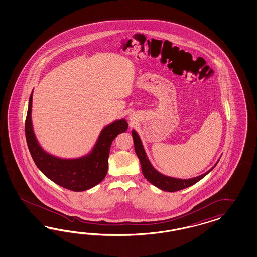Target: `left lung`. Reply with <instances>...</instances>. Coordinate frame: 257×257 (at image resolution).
Segmentation results:
<instances>
[{"mask_svg":"<svg viewBox=\"0 0 257 257\" xmlns=\"http://www.w3.org/2000/svg\"><path fill=\"white\" fill-rule=\"evenodd\" d=\"M133 140H134V145H135V151L136 154L140 159V165H141V170L142 173L144 175V177L148 180L151 184H153L156 187L162 189L164 191H168V192H174V191H178L181 189L187 188L190 187L192 185L196 184L197 182H199L200 180H202L205 175H207L218 164L210 169L209 171H206L205 173H203L200 176H197L195 178L191 179H178V178H173V177H169L161 174L160 172L156 171V169L152 166V164L149 161L147 155L144 151L142 142L140 139V136L138 135V133L135 130L132 131Z\"/></svg>","mask_w":257,"mask_h":257,"instance_id":"left-lung-1","label":"left lung"}]
</instances>
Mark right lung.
Wrapping results in <instances>:
<instances>
[{"label": "right lung", "instance_id": "obj_1", "mask_svg": "<svg viewBox=\"0 0 257 257\" xmlns=\"http://www.w3.org/2000/svg\"><path fill=\"white\" fill-rule=\"evenodd\" d=\"M32 97L25 120V137L32 158L44 175L58 186L72 191H84L104 179L108 170V156L112 141L128 128L125 119L116 120L101 130L92 151L75 159H62L49 155L39 146L32 126Z\"/></svg>", "mask_w": 257, "mask_h": 257}]
</instances>
